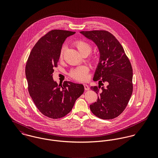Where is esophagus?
Instances as JSON below:
<instances>
[{
    "label": "esophagus",
    "mask_w": 158,
    "mask_h": 158,
    "mask_svg": "<svg viewBox=\"0 0 158 158\" xmlns=\"http://www.w3.org/2000/svg\"><path fill=\"white\" fill-rule=\"evenodd\" d=\"M84 88H85V90H89V88L88 85H87L86 84H84Z\"/></svg>",
    "instance_id": "34e87169"
}]
</instances>
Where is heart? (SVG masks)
<instances>
[{
  "mask_svg": "<svg viewBox=\"0 0 158 158\" xmlns=\"http://www.w3.org/2000/svg\"><path fill=\"white\" fill-rule=\"evenodd\" d=\"M74 45L78 52L82 55L83 54L89 55L92 51V47L89 43L85 41H77L74 43ZM65 47L63 46L60 51V58H63V54L64 52ZM90 62L92 63H95L97 62L96 57L92 56L90 58ZM70 77L78 81H85L89 78V69L85 66H79L78 68H75L70 70L69 73Z\"/></svg>",
  "mask_w": 158,
  "mask_h": 158,
  "instance_id": "obj_1",
  "label": "heart"
}]
</instances>
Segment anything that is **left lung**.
I'll list each match as a JSON object with an SVG mask.
<instances>
[{"mask_svg":"<svg viewBox=\"0 0 158 158\" xmlns=\"http://www.w3.org/2000/svg\"><path fill=\"white\" fill-rule=\"evenodd\" d=\"M97 45L100 56L94 81L98 86L90 89L98 94L97 102L90 110L95 116L113 119L126 108L133 93V69L123 47L115 37L106 30L80 32ZM105 83L106 87H101Z\"/></svg>","mask_w":158,"mask_h":158,"instance_id":"8db88e82","label":"left lung"}]
</instances>
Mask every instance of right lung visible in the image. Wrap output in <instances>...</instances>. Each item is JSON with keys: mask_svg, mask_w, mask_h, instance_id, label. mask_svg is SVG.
Instances as JSON below:
<instances>
[{"mask_svg": "<svg viewBox=\"0 0 158 158\" xmlns=\"http://www.w3.org/2000/svg\"><path fill=\"white\" fill-rule=\"evenodd\" d=\"M75 33L62 30L48 31L34 45L26 63L29 94L38 110L51 118L66 115L84 92L83 85L66 81L58 85L52 77L63 43Z\"/></svg>", "mask_w": 158, "mask_h": 158, "instance_id": "right-lung-1", "label": "right lung"}]
</instances>
